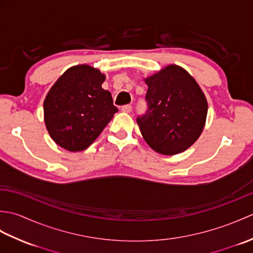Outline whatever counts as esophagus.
Returning <instances> with one entry per match:
<instances>
[{
    "mask_svg": "<svg viewBox=\"0 0 253 253\" xmlns=\"http://www.w3.org/2000/svg\"><path fill=\"white\" fill-rule=\"evenodd\" d=\"M121 110H122V112H124V113H130V112H131V110H132V106H131V105H129V104H127V105H123Z\"/></svg>",
    "mask_w": 253,
    "mask_h": 253,
    "instance_id": "esophagus-1",
    "label": "esophagus"
}]
</instances>
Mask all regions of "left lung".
I'll list each match as a JSON object with an SVG mask.
<instances>
[{
    "mask_svg": "<svg viewBox=\"0 0 253 253\" xmlns=\"http://www.w3.org/2000/svg\"><path fill=\"white\" fill-rule=\"evenodd\" d=\"M147 111L137 116L144 140L154 151H185L203 130L208 103L196 80L184 68L165 67L146 79Z\"/></svg>",
    "mask_w": 253,
    "mask_h": 253,
    "instance_id": "1",
    "label": "left lung"
}]
</instances>
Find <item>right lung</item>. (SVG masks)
Segmentation results:
<instances>
[{
  "instance_id": "right-lung-1",
  "label": "right lung",
  "mask_w": 253,
  "mask_h": 253,
  "mask_svg": "<svg viewBox=\"0 0 253 253\" xmlns=\"http://www.w3.org/2000/svg\"><path fill=\"white\" fill-rule=\"evenodd\" d=\"M104 75L88 65L67 69L47 93L44 122L51 138L68 151L87 149L110 123L117 107L101 84Z\"/></svg>"
}]
</instances>
